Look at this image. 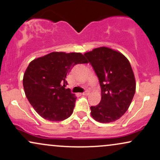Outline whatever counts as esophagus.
<instances>
[{
	"mask_svg": "<svg viewBox=\"0 0 160 160\" xmlns=\"http://www.w3.org/2000/svg\"><path fill=\"white\" fill-rule=\"evenodd\" d=\"M89 91H86V92H84L82 93V95H89Z\"/></svg>",
	"mask_w": 160,
	"mask_h": 160,
	"instance_id": "esophagus-1",
	"label": "esophagus"
}]
</instances>
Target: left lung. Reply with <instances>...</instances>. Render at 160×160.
Instances as JSON below:
<instances>
[{"instance_id":"obj_1","label":"left lung","mask_w":160,"mask_h":160,"mask_svg":"<svg viewBox=\"0 0 160 160\" xmlns=\"http://www.w3.org/2000/svg\"><path fill=\"white\" fill-rule=\"evenodd\" d=\"M94 68L102 89V99L92 106L91 115L102 123L114 122L126 113L136 89L135 75L126 56L106 47L84 53Z\"/></svg>"}]
</instances>
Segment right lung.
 <instances>
[{
  "label": "right lung",
  "mask_w": 160,
  "mask_h": 160,
  "mask_svg": "<svg viewBox=\"0 0 160 160\" xmlns=\"http://www.w3.org/2000/svg\"><path fill=\"white\" fill-rule=\"evenodd\" d=\"M88 63L80 52H52L30 62L23 76L28 100L45 120L62 121L72 114L77 97L65 89L66 78L77 64Z\"/></svg>",
  "instance_id": "obj_1"
}]
</instances>
